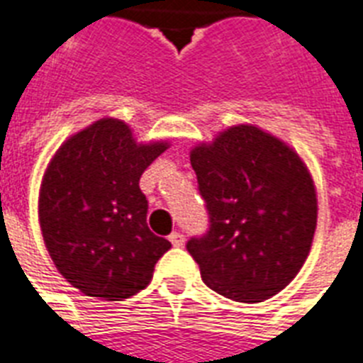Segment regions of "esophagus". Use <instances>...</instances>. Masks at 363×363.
Wrapping results in <instances>:
<instances>
[{
  "label": "esophagus",
  "mask_w": 363,
  "mask_h": 363,
  "mask_svg": "<svg viewBox=\"0 0 363 363\" xmlns=\"http://www.w3.org/2000/svg\"><path fill=\"white\" fill-rule=\"evenodd\" d=\"M169 242H172L173 246H175V248H181L182 244H184V237H182L181 233L173 231L172 235H169Z\"/></svg>",
  "instance_id": "esophagus-1"
}]
</instances>
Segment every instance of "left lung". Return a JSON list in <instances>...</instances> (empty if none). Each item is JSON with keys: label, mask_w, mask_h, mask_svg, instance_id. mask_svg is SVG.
Here are the masks:
<instances>
[{"label": "left lung", "mask_w": 363, "mask_h": 363, "mask_svg": "<svg viewBox=\"0 0 363 363\" xmlns=\"http://www.w3.org/2000/svg\"><path fill=\"white\" fill-rule=\"evenodd\" d=\"M211 229L186 248L203 281L237 302L287 287L311 250L317 190L293 147L255 125H235L191 147Z\"/></svg>", "instance_id": "1"}]
</instances>
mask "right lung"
I'll use <instances>...</instances> for the list:
<instances>
[{
	"label": "right lung",
	"mask_w": 363,
	"mask_h": 363,
	"mask_svg": "<svg viewBox=\"0 0 363 363\" xmlns=\"http://www.w3.org/2000/svg\"><path fill=\"white\" fill-rule=\"evenodd\" d=\"M167 147L138 143L125 121L104 117L52 156L38 191L40 231L59 274L85 296L130 298L172 248L147 228L140 190V177Z\"/></svg>",
	"instance_id": "obj_1"
}]
</instances>
